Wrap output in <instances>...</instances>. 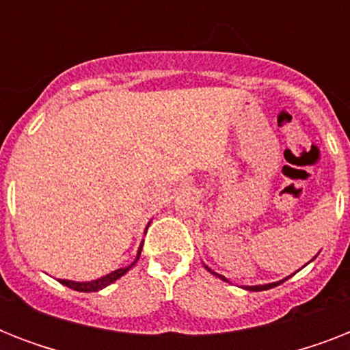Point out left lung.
Instances as JSON below:
<instances>
[{
    "label": "left lung",
    "instance_id": "1",
    "mask_svg": "<svg viewBox=\"0 0 350 350\" xmlns=\"http://www.w3.org/2000/svg\"><path fill=\"white\" fill-rule=\"evenodd\" d=\"M207 271H211V269H208V267H207ZM211 272H213V271H211ZM213 274H216V272H213ZM216 276H219V274H216ZM219 278H221V280H227V278H224V276H219ZM280 283H283V282L269 283V285H254V287H247V288H249V291H267V288L276 287V285H280Z\"/></svg>",
    "mask_w": 350,
    "mask_h": 350
}]
</instances>
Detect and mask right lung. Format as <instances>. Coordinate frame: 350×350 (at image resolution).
Masks as SVG:
<instances>
[{"instance_id": "obj_1", "label": "right lung", "mask_w": 350, "mask_h": 350, "mask_svg": "<svg viewBox=\"0 0 350 350\" xmlns=\"http://www.w3.org/2000/svg\"><path fill=\"white\" fill-rule=\"evenodd\" d=\"M143 247V245H142ZM142 247H139V250H137V256H136V261L139 260V254H142ZM136 261L132 263V265L125 267V269H118V271L111 272V274H107V276L100 278V280H94V282H68V280H62L63 285H67L68 288H74V291H79V293H96V291H100V288L107 287V285H111L112 282H116L118 278H121L123 274H126V272L131 271L132 267L136 265Z\"/></svg>"}]
</instances>
